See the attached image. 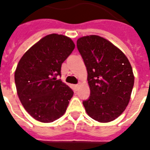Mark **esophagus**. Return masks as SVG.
Masks as SVG:
<instances>
[{
    "instance_id": "esophagus-1",
    "label": "esophagus",
    "mask_w": 150,
    "mask_h": 150,
    "mask_svg": "<svg viewBox=\"0 0 150 150\" xmlns=\"http://www.w3.org/2000/svg\"><path fill=\"white\" fill-rule=\"evenodd\" d=\"M79 86H80V83H79V84L75 85V88H76V89H78V88H79Z\"/></svg>"
}]
</instances>
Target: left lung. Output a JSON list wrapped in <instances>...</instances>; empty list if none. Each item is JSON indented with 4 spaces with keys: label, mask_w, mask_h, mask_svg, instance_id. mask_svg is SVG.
<instances>
[{
    "label": "left lung",
    "mask_w": 150,
    "mask_h": 150,
    "mask_svg": "<svg viewBox=\"0 0 150 150\" xmlns=\"http://www.w3.org/2000/svg\"><path fill=\"white\" fill-rule=\"evenodd\" d=\"M88 73L90 96L82 103L90 117L110 122L119 117L130 100L134 86L127 57L106 39L91 35L77 40Z\"/></svg>",
    "instance_id": "left-lung-1"
}]
</instances>
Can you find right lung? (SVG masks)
<instances>
[{"label":"right lung","mask_w":150,"mask_h":150,"mask_svg":"<svg viewBox=\"0 0 150 150\" xmlns=\"http://www.w3.org/2000/svg\"><path fill=\"white\" fill-rule=\"evenodd\" d=\"M75 43L63 35L50 34L27 50L18 64L15 82L20 101L37 121L49 123L66 111L74 92L57 76Z\"/></svg>","instance_id":"right-lung-1"}]
</instances>
